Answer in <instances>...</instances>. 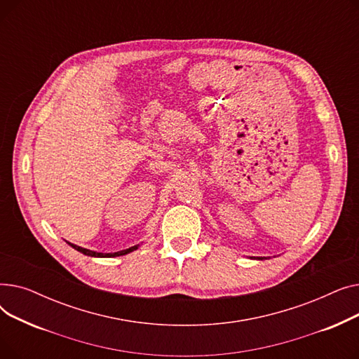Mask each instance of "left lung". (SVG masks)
Here are the masks:
<instances>
[{"label": "left lung", "instance_id": "left-lung-1", "mask_svg": "<svg viewBox=\"0 0 359 359\" xmlns=\"http://www.w3.org/2000/svg\"><path fill=\"white\" fill-rule=\"evenodd\" d=\"M257 259H260V260H262V259H263V257H257Z\"/></svg>", "mask_w": 359, "mask_h": 359}]
</instances>
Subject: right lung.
I'll list each match as a JSON object with an SVG mask.
<instances>
[{"instance_id": "obj_1", "label": "right lung", "mask_w": 359, "mask_h": 359, "mask_svg": "<svg viewBox=\"0 0 359 359\" xmlns=\"http://www.w3.org/2000/svg\"><path fill=\"white\" fill-rule=\"evenodd\" d=\"M71 248H74L77 252L86 255V256H91V257H116V256H123V255H128L130 252H134L140 248V244H137V246H132L126 250H121V252H116V253H99V252H94V250H88V249H84V248H80V246H75V244L67 241Z\"/></svg>"}]
</instances>
